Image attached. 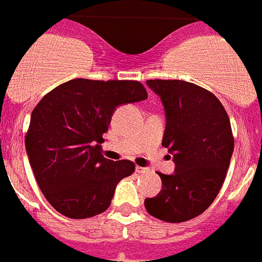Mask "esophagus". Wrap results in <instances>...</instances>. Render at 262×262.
<instances>
[{"label":"esophagus","instance_id":"1","mask_svg":"<svg viewBox=\"0 0 262 262\" xmlns=\"http://www.w3.org/2000/svg\"><path fill=\"white\" fill-rule=\"evenodd\" d=\"M137 171L138 173H147L148 171V167H143V166H137Z\"/></svg>","mask_w":262,"mask_h":262}]
</instances>
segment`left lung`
Here are the masks:
<instances>
[{
    "label": "left lung",
    "mask_w": 262,
    "mask_h": 262,
    "mask_svg": "<svg viewBox=\"0 0 262 262\" xmlns=\"http://www.w3.org/2000/svg\"><path fill=\"white\" fill-rule=\"evenodd\" d=\"M166 116L162 146L173 156L174 173H158L162 189L144 200L151 216L169 223L203 214L219 193L234 138L227 112L211 92L181 79H148Z\"/></svg>",
    "instance_id": "8db88e82"
}]
</instances>
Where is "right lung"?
Instances as JSON below:
<instances>
[{
	"mask_svg": "<svg viewBox=\"0 0 262 262\" xmlns=\"http://www.w3.org/2000/svg\"><path fill=\"white\" fill-rule=\"evenodd\" d=\"M147 98L138 81L75 78L41 98L31 115L25 150L48 203L72 219L101 214L115 188L135 170L131 161H111L101 154L118 106Z\"/></svg>",
	"mask_w": 262,
	"mask_h": 262,
	"instance_id": "right-lung-1",
	"label": "right lung"
}]
</instances>
